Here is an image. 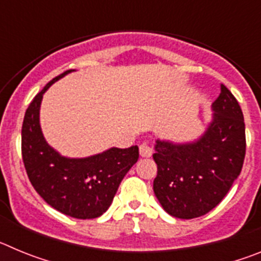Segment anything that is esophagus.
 Instances as JSON below:
<instances>
[{"mask_svg": "<svg viewBox=\"0 0 261 261\" xmlns=\"http://www.w3.org/2000/svg\"><path fill=\"white\" fill-rule=\"evenodd\" d=\"M153 154V150H151V147L144 142V144L140 145V155L144 156V158H149V156Z\"/></svg>", "mask_w": 261, "mask_h": 261, "instance_id": "obj_1", "label": "esophagus"}]
</instances>
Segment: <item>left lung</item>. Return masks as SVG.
I'll return each mask as SVG.
<instances>
[{
    "mask_svg": "<svg viewBox=\"0 0 261 261\" xmlns=\"http://www.w3.org/2000/svg\"><path fill=\"white\" fill-rule=\"evenodd\" d=\"M213 119L196 141L156 140L153 190L170 216L191 220L222 201L242 171L246 155L243 112L230 90L221 85L212 105Z\"/></svg>",
    "mask_w": 261,
    "mask_h": 261,
    "instance_id": "1",
    "label": "left lung"
}]
</instances>
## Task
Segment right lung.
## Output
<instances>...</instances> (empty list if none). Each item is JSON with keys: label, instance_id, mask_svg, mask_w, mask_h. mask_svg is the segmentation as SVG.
I'll use <instances>...</instances> for the list:
<instances>
[{"label": "right lung", "instance_id": "add662e5", "mask_svg": "<svg viewBox=\"0 0 261 261\" xmlns=\"http://www.w3.org/2000/svg\"><path fill=\"white\" fill-rule=\"evenodd\" d=\"M66 70L32 99L22 125V158L32 187L48 205L78 220L102 216L120 183L138 159V146L111 147L86 158L62 156L45 141L39 121L41 99Z\"/></svg>", "mask_w": 261, "mask_h": 261}]
</instances>
